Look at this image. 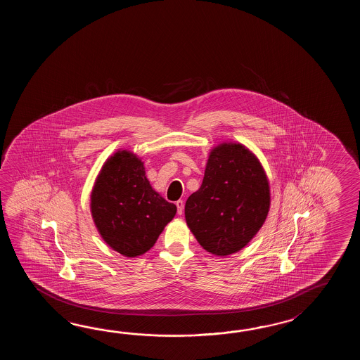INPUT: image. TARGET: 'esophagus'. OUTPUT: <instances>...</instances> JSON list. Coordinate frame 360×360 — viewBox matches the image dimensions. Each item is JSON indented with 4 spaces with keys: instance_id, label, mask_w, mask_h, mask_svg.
I'll use <instances>...</instances> for the list:
<instances>
[{
    "instance_id": "34e87169",
    "label": "esophagus",
    "mask_w": 360,
    "mask_h": 360,
    "mask_svg": "<svg viewBox=\"0 0 360 360\" xmlns=\"http://www.w3.org/2000/svg\"><path fill=\"white\" fill-rule=\"evenodd\" d=\"M177 206V214H183L184 212V202L180 199V200H177L176 202Z\"/></svg>"
}]
</instances>
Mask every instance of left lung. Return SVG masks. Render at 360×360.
Returning <instances> with one entry per match:
<instances>
[{
    "mask_svg": "<svg viewBox=\"0 0 360 360\" xmlns=\"http://www.w3.org/2000/svg\"><path fill=\"white\" fill-rule=\"evenodd\" d=\"M270 184L257 155L238 141L208 154L203 181L185 203V220L207 252H239L262 228L270 210Z\"/></svg>",
    "mask_w": 360,
    "mask_h": 360,
    "instance_id": "left-lung-1",
    "label": "left lung"
}]
</instances>
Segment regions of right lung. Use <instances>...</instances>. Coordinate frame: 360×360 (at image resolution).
Wrapping results in <instances>:
<instances>
[{"label": "right lung", "mask_w": 360, "mask_h": 360, "mask_svg": "<svg viewBox=\"0 0 360 360\" xmlns=\"http://www.w3.org/2000/svg\"><path fill=\"white\" fill-rule=\"evenodd\" d=\"M146 174L138 154L118 149L101 166L90 195L100 237L130 259L148 252L176 214V206L154 191Z\"/></svg>", "instance_id": "obj_1"}]
</instances>
